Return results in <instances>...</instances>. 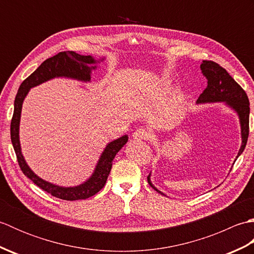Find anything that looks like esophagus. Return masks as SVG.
<instances>
[{"instance_id":"34e87169","label":"esophagus","mask_w":254,"mask_h":254,"mask_svg":"<svg viewBox=\"0 0 254 254\" xmlns=\"http://www.w3.org/2000/svg\"><path fill=\"white\" fill-rule=\"evenodd\" d=\"M150 133L145 127H139L133 133V137L135 139H147Z\"/></svg>"}]
</instances>
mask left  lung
<instances>
[{
  "mask_svg": "<svg viewBox=\"0 0 254 254\" xmlns=\"http://www.w3.org/2000/svg\"><path fill=\"white\" fill-rule=\"evenodd\" d=\"M202 73L207 78V86L199 95L196 100L197 104H205V102H226L230 108L238 113L241 126V136L242 144L239 149L238 156L242 154L247 145L248 136H249V115H250V102L246 91L241 86L230 76L226 71L216 62L204 60L201 64ZM149 186L158 193L163 194L157 190L150 182V174L147 177Z\"/></svg>",
  "mask_w": 254,
  "mask_h": 254,
  "instance_id": "left-lung-1",
  "label": "left lung"
}]
</instances>
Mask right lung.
Instances as JSON below:
<instances>
[{"instance_id": "obj_1", "label": "right lung", "mask_w": 254, "mask_h": 254, "mask_svg": "<svg viewBox=\"0 0 254 254\" xmlns=\"http://www.w3.org/2000/svg\"><path fill=\"white\" fill-rule=\"evenodd\" d=\"M95 63L96 60L94 58H91L90 56H80L74 51H64L58 53L57 56L47 59L44 63H41V65L21 83L14 102V113L12 121H10V139H12L13 147L21 171L42 190L50 193L51 195L58 198L65 199V201H76V199L88 198L95 195L96 193H98L105 187L112 167V160L116 157L119 150L127 144L128 137L127 135H123L107 145V147L100 156V159L96 166L93 176L83 185L73 188L55 186L36 176L30 170L29 167L27 166L23 155H21L19 144V120L21 106H23L25 97L28 94L31 87L47 82V80L53 77L64 76L88 82V80H90L91 69L96 68V66H89V64Z\"/></svg>"}]
</instances>
